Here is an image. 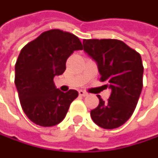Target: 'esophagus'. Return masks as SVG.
Wrapping results in <instances>:
<instances>
[{
    "instance_id": "esophagus-1",
    "label": "esophagus",
    "mask_w": 158,
    "mask_h": 158,
    "mask_svg": "<svg viewBox=\"0 0 158 158\" xmlns=\"http://www.w3.org/2000/svg\"><path fill=\"white\" fill-rule=\"evenodd\" d=\"M79 95H81V96H85V95H87V93L85 92V91H83V90H79Z\"/></svg>"
}]
</instances>
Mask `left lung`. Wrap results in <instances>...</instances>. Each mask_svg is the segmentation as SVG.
Masks as SVG:
<instances>
[{
	"label": "left lung",
	"mask_w": 158,
	"mask_h": 158,
	"mask_svg": "<svg viewBox=\"0 0 158 158\" xmlns=\"http://www.w3.org/2000/svg\"><path fill=\"white\" fill-rule=\"evenodd\" d=\"M83 45L97 64L100 81L112 90L107 102L97 96L99 105L91 111V117L102 128H117L133 114L143 88L141 55L115 39H85Z\"/></svg>",
	"instance_id": "1"
}]
</instances>
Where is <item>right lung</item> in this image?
Instances as JSON below:
<instances>
[{
  "mask_svg": "<svg viewBox=\"0 0 158 158\" xmlns=\"http://www.w3.org/2000/svg\"><path fill=\"white\" fill-rule=\"evenodd\" d=\"M78 37L53 29L43 32L23 49L15 64V86L22 108L31 122L52 127L65 117L76 90L64 93L56 88L53 77L65 71L66 60L82 50Z\"/></svg>",
  "mask_w": 158,
  "mask_h": 158,
  "instance_id": "obj_1",
  "label": "right lung"
}]
</instances>
